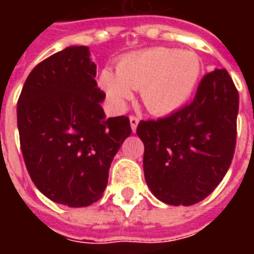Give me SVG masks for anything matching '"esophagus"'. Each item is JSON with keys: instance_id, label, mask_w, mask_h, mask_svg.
Returning <instances> with one entry per match:
<instances>
[{"instance_id": "esophagus-1", "label": "esophagus", "mask_w": 254, "mask_h": 254, "mask_svg": "<svg viewBox=\"0 0 254 254\" xmlns=\"http://www.w3.org/2000/svg\"><path fill=\"white\" fill-rule=\"evenodd\" d=\"M129 121H130V127H132L133 132H136V129H137V125H138V118L134 116H130L129 117Z\"/></svg>"}]
</instances>
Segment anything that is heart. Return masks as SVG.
Instances as JSON below:
<instances>
[{"label": "heart", "mask_w": 254, "mask_h": 254, "mask_svg": "<svg viewBox=\"0 0 254 254\" xmlns=\"http://www.w3.org/2000/svg\"><path fill=\"white\" fill-rule=\"evenodd\" d=\"M196 53L152 47L129 53L117 63V74L105 69L99 84L113 106L122 110L140 91L144 107L154 116H167L187 105L201 76Z\"/></svg>", "instance_id": "1"}]
</instances>
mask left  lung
Wrapping results in <instances>:
<instances>
[{
	"mask_svg": "<svg viewBox=\"0 0 254 254\" xmlns=\"http://www.w3.org/2000/svg\"><path fill=\"white\" fill-rule=\"evenodd\" d=\"M238 91L226 69L207 73L189 105L171 116L140 121L145 182L160 201L193 205L218 187L237 143Z\"/></svg>",
	"mask_w": 254,
	"mask_h": 254,
	"instance_id": "8db88e82",
	"label": "left lung"
}]
</instances>
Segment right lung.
Returning <instances> with one entry per match:
<instances>
[{"instance_id":"right-lung-1","label":"right lung","mask_w":254,"mask_h":254,"mask_svg":"<svg viewBox=\"0 0 254 254\" xmlns=\"http://www.w3.org/2000/svg\"><path fill=\"white\" fill-rule=\"evenodd\" d=\"M87 46H70L38 64L17 100L24 163L50 200L78 208L98 201L111 162L132 133L125 116L106 118L105 92Z\"/></svg>"}]
</instances>
